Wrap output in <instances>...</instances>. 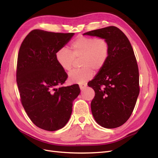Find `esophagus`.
<instances>
[{
	"label": "esophagus",
	"mask_w": 158,
	"mask_h": 158,
	"mask_svg": "<svg viewBox=\"0 0 158 158\" xmlns=\"http://www.w3.org/2000/svg\"><path fill=\"white\" fill-rule=\"evenodd\" d=\"M86 86H87L86 83H80V84H79V88H80V89H85V88Z\"/></svg>",
	"instance_id": "1"
}]
</instances>
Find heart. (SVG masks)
Returning <instances> with one entry per match:
<instances>
[{"label":"heart","instance_id":"b5f03b06","mask_svg":"<svg viewBox=\"0 0 158 158\" xmlns=\"http://www.w3.org/2000/svg\"><path fill=\"white\" fill-rule=\"evenodd\" d=\"M70 52L60 48L56 53L59 66L65 70H71L75 59L80 60V69L73 70L69 74L70 83H82L89 81L94 75V70L98 72L105 66L110 54V44L106 38L81 36L70 43Z\"/></svg>","mask_w":158,"mask_h":158}]
</instances>
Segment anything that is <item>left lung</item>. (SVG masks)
<instances>
[{
	"instance_id": "left-lung-1",
	"label": "left lung",
	"mask_w": 158,
	"mask_h": 158,
	"mask_svg": "<svg viewBox=\"0 0 158 158\" xmlns=\"http://www.w3.org/2000/svg\"><path fill=\"white\" fill-rule=\"evenodd\" d=\"M83 35L106 38L110 44L107 62L88 85L95 92L91 110L96 122L106 128H115L130 118L139 94V73L135 53L127 36L115 26Z\"/></svg>"
}]
</instances>
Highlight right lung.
<instances>
[{
    "label": "right lung",
    "mask_w": 158,
    "mask_h": 158,
    "mask_svg": "<svg viewBox=\"0 0 158 158\" xmlns=\"http://www.w3.org/2000/svg\"><path fill=\"white\" fill-rule=\"evenodd\" d=\"M73 35L36 29L20 46L16 70L20 100L32 123L43 130L55 131L64 126L80 93L78 84L62 85L68 75L56 59V52Z\"/></svg>",
    "instance_id": "obj_1"
}]
</instances>
